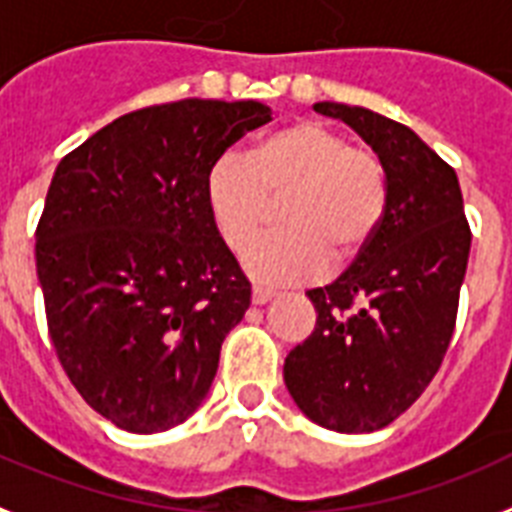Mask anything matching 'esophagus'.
Wrapping results in <instances>:
<instances>
[{
  "mask_svg": "<svg viewBox=\"0 0 512 512\" xmlns=\"http://www.w3.org/2000/svg\"><path fill=\"white\" fill-rule=\"evenodd\" d=\"M274 298L272 290H266V287H253L251 293V301L256 303V306H264V303H269Z\"/></svg>",
  "mask_w": 512,
  "mask_h": 512,
  "instance_id": "obj_1",
  "label": "esophagus"
}]
</instances>
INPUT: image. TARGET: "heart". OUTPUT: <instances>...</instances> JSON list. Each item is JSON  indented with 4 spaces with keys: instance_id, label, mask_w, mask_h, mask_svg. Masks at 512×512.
Segmentation results:
<instances>
[{
    "instance_id": "obj_1",
    "label": "heart",
    "mask_w": 512,
    "mask_h": 512,
    "mask_svg": "<svg viewBox=\"0 0 512 512\" xmlns=\"http://www.w3.org/2000/svg\"><path fill=\"white\" fill-rule=\"evenodd\" d=\"M204 204L219 238L246 251L282 204L285 230L246 253L251 277L293 285L358 261L390 206L384 162L319 120L287 122L243 156H222L204 177Z\"/></svg>"
}]
</instances>
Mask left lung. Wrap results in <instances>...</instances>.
<instances>
[{
	"mask_svg": "<svg viewBox=\"0 0 512 512\" xmlns=\"http://www.w3.org/2000/svg\"><path fill=\"white\" fill-rule=\"evenodd\" d=\"M384 162L390 206L361 259L308 290L314 332L285 358V384L314 424L369 434L429 387L453 340L471 227L458 175L411 128L363 107L314 104Z\"/></svg>",
	"mask_w": 512,
	"mask_h": 512,
	"instance_id": "1",
	"label": "left lung"
}]
</instances>
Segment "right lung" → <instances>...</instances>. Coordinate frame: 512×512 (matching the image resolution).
Segmentation results:
<instances>
[{"mask_svg": "<svg viewBox=\"0 0 512 512\" xmlns=\"http://www.w3.org/2000/svg\"><path fill=\"white\" fill-rule=\"evenodd\" d=\"M261 101L183 99L122 114L57 164L36 272L62 369L96 413L167 432L204 403L251 282L219 238L204 177Z\"/></svg>", "mask_w": 512, "mask_h": 512, "instance_id": "right-lung-1", "label": "right lung"}]
</instances>
